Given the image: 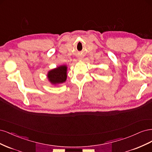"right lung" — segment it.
Here are the masks:
<instances>
[{
    "label": "right lung",
    "instance_id": "obj_1",
    "mask_svg": "<svg viewBox=\"0 0 152 152\" xmlns=\"http://www.w3.org/2000/svg\"><path fill=\"white\" fill-rule=\"evenodd\" d=\"M67 69L66 65L58 66L48 72L47 77L52 85H58L65 82L67 79Z\"/></svg>",
    "mask_w": 152,
    "mask_h": 152
}]
</instances>
